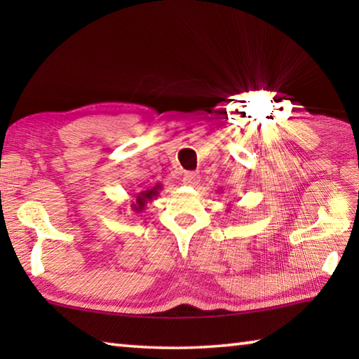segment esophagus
<instances>
[{
    "label": "esophagus",
    "mask_w": 359,
    "mask_h": 359,
    "mask_svg": "<svg viewBox=\"0 0 359 359\" xmlns=\"http://www.w3.org/2000/svg\"><path fill=\"white\" fill-rule=\"evenodd\" d=\"M199 174L198 172H187L184 175V184L190 185V187H196L199 184Z\"/></svg>",
    "instance_id": "1"
}]
</instances>
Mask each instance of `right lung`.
Segmentation results:
<instances>
[{
  "instance_id": "right-lung-1",
  "label": "right lung",
  "mask_w": 359,
  "mask_h": 359,
  "mask_svg": "<svg viewBox=\"0 0 359 359\" xmlns=\"http://www.w3.org/2000/svg\"><path fill=\"white\" fill-rule=\"evenodd\" d=\"M161 184H155V187L149 188V190H144V191H139L137 194H135V199L131 201V210L136 212V214H139V212H142L145 209V204L154 201V199L160 194L161 191Z\"/></svg>"
}]
</instances>
